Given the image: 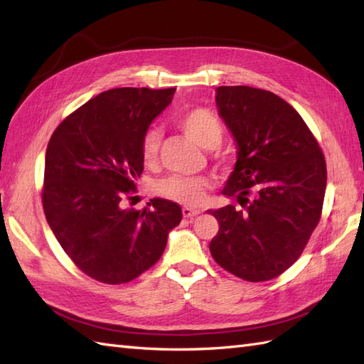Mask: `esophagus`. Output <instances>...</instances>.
<instances>
[{
    "label": "esophagus",
    "instance_id": "esophagus-1",
    "mask_svg": "<svg viewBox=\"0 0 364 364\" xmlns=\"http://www.w3.org/2000/svg\"><path fill=\"white\" fill-rule=\"evenodd\" d=\"M200 211L198 210H192V208L189 206H184L183 208V215L184 218H196V215H198Z\"/></svg>",
    "mask_w": 364,
    "mask_h": 364
}]
</instances>
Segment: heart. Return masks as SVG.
I'll list each match as a JSON object with an SVG mask.
<instances>
[{
    "instance_id": "b5f03b06",
    "label": "heart",
    "mask_w": 364,
    "mask_h": 364,
    "mask_svg": "<svg viewBox=\"0 0 364 364\" xmlns=\"http://www.w3.org/2000/svg\"><path fill=\"white\" fill-rule=\"evenodd\" d=\"M178 125L192 141L205 146V149H213V146L219 145L222 139L220 122L215 117V114L206 109V107H194V109L184 112L178 120ZM159 142L161 133L158 128H150L145 131L141 141V156L144 164L151 166L156 161ZM208 186H210V181L205 176L173 175L154 184V192L176 203L198 206L203 202Z\"/></svg>"
}]
</instances>
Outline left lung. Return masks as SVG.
I'll return each mask as SVG.
<instances>
[{"label":"left lung","instance_id":"left-lung-1","mask_svg":"<svg viewBox=\"0 0 364 364\" xmlns=\"http://www.w3.org/2000/svg\"><path fill=\"white\" fill-rule=\"evenodd\" d=\"M215 92L239 149L222 194L237 205L208 211L219 222L210 250L220 267L242 280H272L299 259L321 220L326 158L283 98L249 86Z\"/></svg>","mask_w":364,"mask_h":364}]
</instances>
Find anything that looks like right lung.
<instances>
[{"label":"right lung","instance_id":"add662e5","mask_svg":"<svg viewBox=\"0 0 364 364\" xmlns=\"http://www.w3.org/2000/svg\"><path fill=\"white\" fill-rule=\"evenodd\" d=\"M175 89L102 92L59 123L46 146L42 203L58 242L81 272L106 284L134 280L156 262L181 208L153 198L123 208L136 191L141 141Z\"/></svg>","mask_w":364,"mask_h":364}]
</instances>
